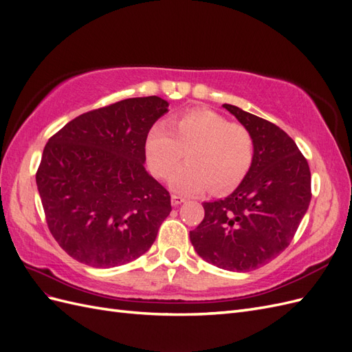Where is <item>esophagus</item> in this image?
I'll list each match as a JSON object with an SVG mask.
<instances>
[{
	"instance_id": "1",
	"label": "esophagus",
	"mask_w": 352,
	"mask_h": 352,
	"mask_svg": "<svg viewBox=\"0 0 352 352\" xmlns=\"http://www.w3.org/2000/svg\"><path fill=\"white\" fill-rule=\"evenodd\" d=\"M186 199L184 198V197H180V195H172V206H180V204H184Z\"/></svg>"
}]
</instances>
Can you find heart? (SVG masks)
I'll use <instances>...</instances> for the list:
<instances>
[{
	"mask_svg": "<svg viewBox=\"0 0 352 352\" xmlns=\"http://www.w3.org/2000/svg\"><path fill=\"white\" fill-rule=\"evenodd\" d=\"M185 153L188 164L172 175L170 188L184 195L208 188L225 194L247 176L254 160V140L245 126L204 109L189 110L148 132L145 158L155 177L166 179Z\"/></svg>",
	"mask_w": 352,
	"mask_h": 352,
	"instance_id": "1",
	"label": "heart"
}]
</instances>
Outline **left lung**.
I'll return each instance as SVG.
<instances>
[{
	"label": "left lung",
	"instance_id": "8db88e82",
	"mask_svg": "<svg viewBox=\"0 0 352 352\" xmlns=\"http://www.w3.org/2000/svg\"><path fill=\"white\" fill-rule=\"evenodd\" d=\"M254 140V160L239 186L212 202L189 232L202 260L229 272L267 264L291 243L311 199V173L292 138L279 126L223 104Z\"/></svg>",
	"mask_w": 352,
	"mask_h": 352
}]
</instances>
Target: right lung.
<instances>
[{
    "label": "right lung",
    "instance_id": "obj_1",
    "mask_svg": "<svg viewBox=\"0 0 352 352\" xmlns=\"http://www.w3.org/2000/svg\"><path fill=\"white\" fill-rule=\"evenodd\" d=\"M163 98H127L78 116L50 138L36 185L51 235L70 257L109 269L141 257L172 211L148 175L145 141Z\"/></svg>",
    "mask_w": 352,
    "mask_h": 352
}]
</instances>
